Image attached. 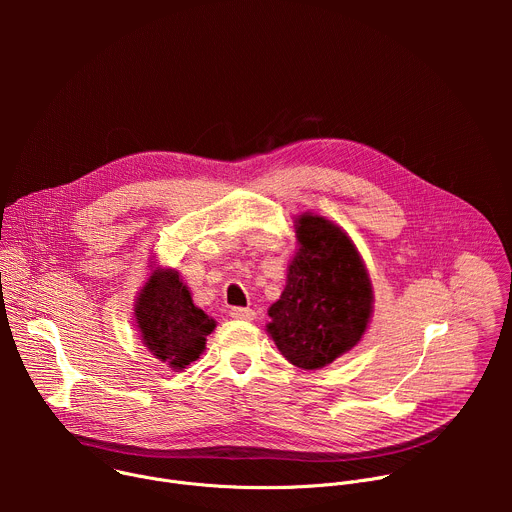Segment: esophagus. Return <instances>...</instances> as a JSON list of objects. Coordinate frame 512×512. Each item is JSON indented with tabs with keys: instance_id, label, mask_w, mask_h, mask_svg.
Returning <instances> with one entry per match:
<instances>
[{
	"instance_id": "34e87169",
	"label": "esophagus",
	"mask_w": 512,
	"mask_h": 512,
	"mask_svg": "<svg viewBox=\"0 0 512 512\" xmlns=\"http://www.w3.org/2000/svg\"><path fill=\"white\" fill-rule=\"evenodd\" d=\"M231 316L235 320H255V312L251 308H231Z\"/></svg>"
}]
</instances>
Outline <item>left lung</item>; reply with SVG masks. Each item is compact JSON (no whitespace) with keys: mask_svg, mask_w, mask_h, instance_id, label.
I'll use <instances>...</instances> for the list:
<instances>
[{"mask_svg":"<svg viewBox=\"0 0 512 512\" xmlns=\"http://www.w3.org/2000/svg\"><path fill=\"white\" fill-rule=\"evenodd\" d=\"M294 229L298 249L279 300L267 310V334L294 367L318 371L362 340L375 294L369 269L342 227L304 212Z\"/></svg>","mask_w":512,"mask_h":512,"instance_id":"8db88e82","label":"left lung"}]
</instances>
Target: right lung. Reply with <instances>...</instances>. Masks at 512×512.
<instances>
[{"label": "right lung", "mask_w": 512, "mask_h": 512, "mask_svg": "<svg viewBox=\"0 0 512 512\" xmlns=\"http://www.w3.org/2000/svg\"><path fill=\"white\" fill-rule=\"evenodd\" d=\"M154 265L135 298L133 318L143 346L172 371H182L200 358L216 322L194 304L176 269Z\"/></svg>", "instance_id": "right-lung-1"}]
</instances>
